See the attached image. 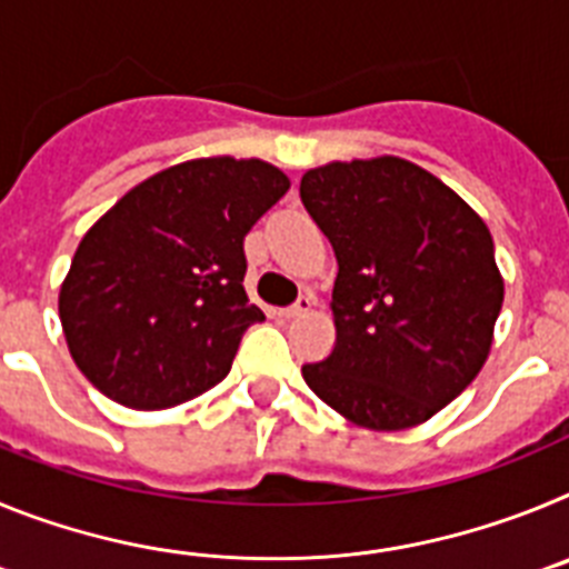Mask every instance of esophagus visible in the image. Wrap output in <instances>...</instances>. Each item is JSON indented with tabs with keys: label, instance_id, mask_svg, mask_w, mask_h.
<instances>
[{
	"label": "esophagus",
	"instance_id": "34e87169",
	"mask_svg": "<svg viewBox=\"0 0 569 569\" xmlns=\"http://www.w3.org/2000/svg\"><path fill=\"white\" fill-rule=\"evenodd\" d=\"M313 308H316V299L310 293H305L296 305H290V308L273 310V316L276 319H299V316H308Z\"/></svg>",
	"mask_w": 569,
	"mask_h": 569
}]
</instances>
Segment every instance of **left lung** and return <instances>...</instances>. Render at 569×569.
<instances>
[{
	"instance_id": "left-lung-1",
	"label": "left lung",
	"mask_w": 569,
	"mask_h": 569,
	"mask_svg": "<svg viewBox=\"0 0 569 569\" xmlns=\"http://www.w3.org/2000/svg\"><path fill=\"white\" fill-rule=\"evenodd\" d=\"M299 193L339 261L336 347L301 376L356 427L425 425L490 356L505 279L485 219L399 156L321 164Z\"/></svg>"
}]
</instances>
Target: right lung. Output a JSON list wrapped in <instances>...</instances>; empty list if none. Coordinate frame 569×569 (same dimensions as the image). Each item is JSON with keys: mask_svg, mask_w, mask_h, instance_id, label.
Listing matches in <instances>:
<instances>
[{"mask_svg": "<svg viewBox=\"0 0 569 569\" xmlns=\"http://www.w3.org/2000/svg\"><path fill=\"white\" fill-rule=\"evenodd\" d=\"M290 190L264 159L208 156L164 168L79 241L59 288L64 341L99 393L168 410L230 373L264 319L244 293V236Z\"/></svg>", "mask_w": 569, "mask_h": 569, "instance_id": "obj_1", "label": "right lung"}]
</instances>
